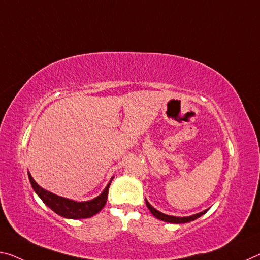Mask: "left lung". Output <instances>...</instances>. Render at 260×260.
Here are the masks:
<instances>
[{
  "instance_id": "left-lung-1",
  "label": "left lung",
  "mask_w": 260,
  "mask_h": 260,
  "mask_svg": "<svg viewBox=\"0 0 260 260\" xmlns=\"http://www.w3.org/2000/svg\"><path fill=\"white\" fill-rule=\"evenodd\" d=\"M146 205L148 209H149L150 213L154 215L156 219H158L160 221H164V222H170V223H187V222H191V221H194L197 220L198 217H200L201 215H204V214L208 211V209H206V211H203L198 214H193V215H189V216H172V215H168V214H164L162 212L157 211V209L152 207V206L148 203V200L146 199Z\"/></svg>"
}]
</instances>
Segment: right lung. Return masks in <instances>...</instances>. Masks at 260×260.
I'll use <instances>...</instances> for the list:
<instances>
[{"instance_id": "obj_1", "label": "right lung", "mask_w": 260, "mask_h": 260, "mask_svg": "<svg viewBox=\"0 0 260 260\" xmlns=\"http://www.w3.org/2000/svg\"><path fill=\"white\" fill-rule=\"evenodd\" d=\"M27 175L32 185V188H34V191L38 194L40 199L44 201V204L48 206L57 215L73 220L88 219V217H91L96 215L97 213H100L102 208L105 206L106 200H108L109 186L113 179L112 177L109 184L106 185L104 191L98 197L88 201H75L72 199H67V198L56 196L54 193L47 191V189L43 188L36 183V180L31 176L30 172H27Z\"/></svg>"}]
</instances>
